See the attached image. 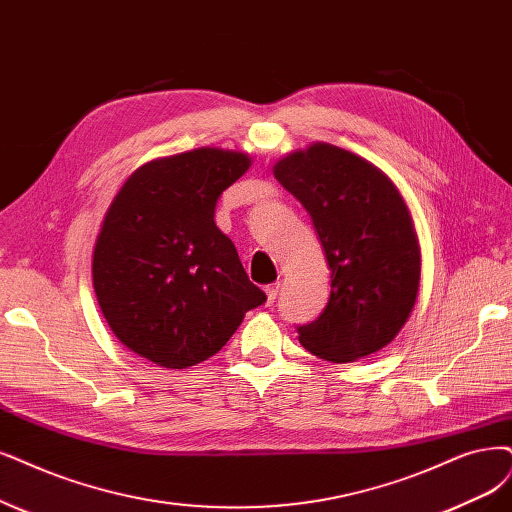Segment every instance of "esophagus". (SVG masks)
I'll list each match as a JSON object with an SVG mask.
<instances>
[{"label": "esophagus", "instance_id": "34e87169", "mask_svg": "<svg viewBox=\"0 0 512 512\" xmlns=\"http://www.w3.org/2000/svg\"><path fill=\"white\" fill-rule=\"evenodd\" d=\"M266 295H268V304H274V299L278 295V285H268L266 287Z\"/></svg>", "mask_w": 512, "mask_h": 512}]
</instances>
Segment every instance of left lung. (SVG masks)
<instances>
[{
  "label": "left lung",
  "mask_w": 512,
  "mask_h": 512,
  "mask_svg": "<svg viewBox=\"0 0 512 512\" xmlns=\"http://www.w3.org/2000/svg\"><path fill=\"white\" fill-rule=\"evenodd\" d=\"M274 177L312 217L331 270V295L299 342L331 363L388 346L420 289L422 255L399 189L365 158L314 143L276 162Z\"/></svg>",
  "instance_id": "1"
}]
</instances>
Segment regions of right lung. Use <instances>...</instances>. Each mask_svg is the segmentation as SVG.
Instances as JSON below:
<instances>
[{
  "label": "right lung",
  "mask_w": 512,
  "mask_h": 512,
  "mask_svg": "<svg viewBox=\"0 0 512 512\" xmlns=\"http://www.w3.org/2000/svg\"><path fill=\"white\" fill-rule=\"evenodd\" d=\"M251 166L200 147L139 166L107 208L92 287L109 329L135 354L187 369L217 354L266 293L246 276L215 206Z\"/></svg>",
  "instance_id": "obj_1"
}]
</instances>
